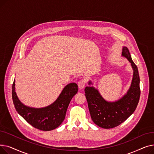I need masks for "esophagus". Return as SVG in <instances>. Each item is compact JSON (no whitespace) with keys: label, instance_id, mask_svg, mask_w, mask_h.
<instances>
[{"label":"esophagus","instance_id":"esophagus-1","mask_svg":"<svg viewBox=\"0 0 154 154\" xmlns=\"http://www.w3.org/2000/svg\"><path fill=\"white\" fill-rule=\"evenodd\" d=\"M85 84H86V80L85 79H82L79 80V82L78 83V86L80 89H82V88H84V87H85Z\"/></svg>","mask_w":154,"mask_h":154}]
</instances>
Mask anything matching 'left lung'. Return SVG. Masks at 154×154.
Returning <instances> with one entry per match:
<instances>
[{"instance_id":"8db88e82","label":"left lung","mask_w":154,"mask_h":154,"mask_svg":"<svg viewBox=\"0 0 154 154\" xmlns=\"http://www.w3.org/2000/svg\"><path fill=\"white\" fill-rule=\"evenodd\" d=\"M122 55L131 63L134 70L131 86L122 98L114 102H109L103 99L94 87H86L85 88V95L92 120L97 125L103 128H114L124 122L134 112L140 99L138 69L126 47H123ZM91 84V82H88L89 85Z\"/></svg>"}]
</instances>
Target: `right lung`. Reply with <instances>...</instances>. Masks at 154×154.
<instances>
[{"label":"right lung","instance_id":"obj_1","mask_svg":"<svg viewBox=\"0 0 154 154\" xmlns=\"http://www.w3.org/2000/svg\"><path fill=\"white\" fill-rule=\"evenodd\" d=\"M78 91L75 83L67 85L52 104L41 109L24 106L19 100L15 91V80L12 84V100L19 114L34 127L44 131H49L58 127L63 121L69 103Z\"/></svg>","mask_w":154,"mask_h":154}]
</instances>
